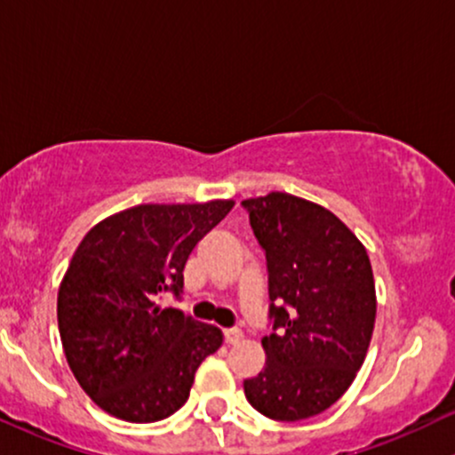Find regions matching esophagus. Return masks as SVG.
Masks as SVG:
<instances>
[{"mask_svg": "<svg viewBox=\"0 0 455 455\" xmlns=\"http://www.w3.org/2000/svg\"><path fill=\"white\" fill-rule=\"evenodd\" d=\"M242 340V331L239 329H224V342L235 344Z\"/></svg>", "mask_w": 455, "mask_h": 455, "instance_id": "esophagus-1", "label": "esophagus"}]
</instances>
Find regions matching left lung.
I'll return each mask as SVG.
<instances>
[{
	"label": "left lung",
	"instance_id": "1",
	"mask_svg": "<svg viewBox=\"0 0 455 455\" xmlns=\"http://www.w3.org/2000/svg\"><path fill=\"white\" fill-rule=\"evenodd\" d=\"M267 260L271 333L265 368L245 398L278 421L315 417L362 368L377 318L368 252L340 218L304 198L271 192L242 201Z\"/></svg>",
	"mask_w": 455,
	"mask_h": 455
}]
</instances>
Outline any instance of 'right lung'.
<instances>
[{
  "instance_id": "obj_1",
  "label": "right lung",
  "mask_w": 455,
  "mask_h": 455,
  "mask_svg": "<svg viewBox=\"0 0 455 455\" xmlns=\"http://www.w3.org/2000/svg\"><path fill=\"white\" fill-rule=\"evenodd\" d=\"M233 201L137 205L98 222L78 243L60 295L57 323L78 385L117 419L151 424L186 404L195 372L222 331L158 295L184 289L195 245Z\"/></svg>"
}]
</instances>
